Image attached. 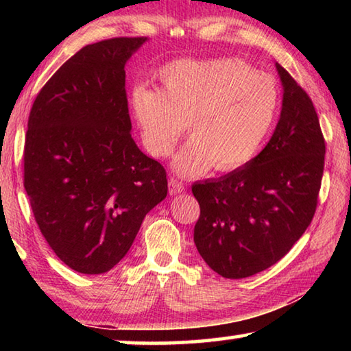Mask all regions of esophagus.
<instances>
[{
	"label": "esophagus",
	"mask_w": 351,
	"mask_h": 351,
	"mask_svg": "<svg viewBox=\"0 0 351 351\" xmlns=\"http://www.w3.org/2000/svg\"><path fill=\"white\" fill-rule=\"evenodd\" d=\"M169 190H170L171 195H176V193L184 192V190H186V186H184V184H182L181 181L175 180V178H170V181H169Z\"/></svg>",
	"instance_id": "1"
}]
</instances>
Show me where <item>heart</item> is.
<instances>
[{
  "label": "heart",
  "instance_id": "b5f03b06",
  "mask_svg": "<svg viewBox=\"0 0 351 351\" xmlns=\"http://www.w3.org/2000/svg\"><path fill=\"white\" fill-rule=\"evenodd\" d=\"M158 79L159 90L136 86L130 104L142 142L156 158L169 156L189 122L192 138L171 161L178 175L243 167L276 121V80L232 58L175 60L159 69Z\"/></svg>",
  "mask_w": 351,
  "mask_h": 351
}]
</instances>
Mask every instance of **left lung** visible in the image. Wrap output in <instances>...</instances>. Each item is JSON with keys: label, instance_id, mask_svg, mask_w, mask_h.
Wrapping results in <instances>:
<instances>
[{"label": "left lung", "instance_id": "8db88e82", "mask_svg": "<svg viewBox=\"0 0 351 351\" xmlns=\"http://www.w3.org/2000/svg\"><path fill=\"white\" fill-rule=\"evenodd\" d=\"M280 119L266 147L241 169L195 182L193 240L217 274L245 278L289 252L310 226L324 175L325 141L308 94L276 63Z\"/></svg>", "mask_w": 351, "mask_h": 351}]
</instances>
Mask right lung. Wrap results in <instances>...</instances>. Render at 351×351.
<instances>
[{
  "mask_svg": "<svg viewBox=\"0 0 351 351\" xmlns=\"http://www.w3.org/2000/svg\"><path fill=\"white\" fill-rule=\"evenodd\" d=\"M145 41L82 47L46 82L29 114V203L47 245L82 274L116 266L167 197L165 170L136 145L128 114L125 64Z\"/></svg>",
  "mask_w": 351,
  "mask_h": 351,
  "instance_id": "1",
  "label": "right lung"
}]
</instances>
